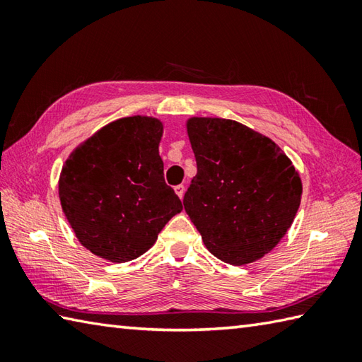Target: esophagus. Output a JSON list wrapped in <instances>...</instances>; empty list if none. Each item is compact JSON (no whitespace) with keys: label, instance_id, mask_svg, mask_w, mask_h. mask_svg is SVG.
<instances>
[{"label":"esophagus","instance_id":"1","mask_svg":"<svg viewBox=\"0 0 362 362\" xmlns=\"http://www.w3.org/2000/svg\"><path fill=\"white\" fill-rule=\"evenodd\" d=\"M174 189H175L177 196H179L180 199H183V194H185V187H183V185H177Z\"/></svg>","mask_w":362,"mask_h":362}]
</instances>
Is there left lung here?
Here are the masks:
<instances>
[{
    "instance_id": "left-lung-1",
    "label": "left lung",
    "mask_w": 362,
    "mask_h": 362,
    "mask_svg": "<svg viewBox=\"0 0 362 362\" xmlns=\"http://www.w3.org/2000/svg\"><path fill=\"white\" fill-rule=\"evenodd\" d=\"M187 132L197 174L183 206L206 249L233 266L263 258L296 218L298 171L279 144L238 121L191 117Z\"/></svg>"
}]
</instances>
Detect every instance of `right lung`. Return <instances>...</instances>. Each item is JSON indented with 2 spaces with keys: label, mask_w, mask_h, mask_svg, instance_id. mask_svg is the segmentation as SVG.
I'll list each match as a JSON object with an SVG mask.
<instances>
[{
  "label": "right lung",
  "mask_w": 362,
  "mask_h": 362,
  "mask_svg": "<svg viewBox=\"0 0 362 362\" xmlns=\"http://www.w3.org/2000/svg\"><path fill=\"white\" fill-rule=\"evenodd\" d=\"M163 122L121 118L76 148L62 166L59 197L79 243L93 255L126 263L156 244L182 202L163 177Z\"/></svg>",
  "instance_id": "1"
}]
</instances>
